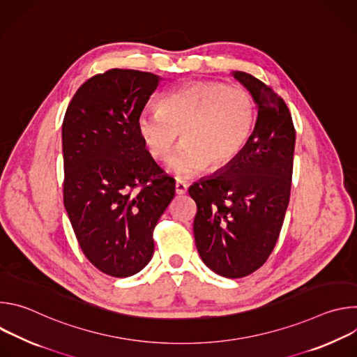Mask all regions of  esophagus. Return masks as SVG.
<instances>
[{"label": "esophagus", "mask_w": 357, "mask_h": 357, "mask_svg": "<svg viewBox=\"0 0 357 357\" xmlns=\"http://www.w3.org/2000/svg\"><path fill=\"white\" fill-rule=\"evenodd\" d=\"M186 190H188V185L185 182H182V181L175 182V192L178 195H183V193H186Z\"/></svg>", "instance_id": "34e87169"}]
</instances>
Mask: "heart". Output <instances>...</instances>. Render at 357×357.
I'll use <instances>...</instances> for the list:
<instances>
[{"label": "heart", "instance_id": "heart-1", "mask_svg": "<svg viewBox=\"0 0 357 357\" xmlns=\"http://www.w3.org/2000/svg\"><path fill=\"white\" fill-rule=\"evenodd\" d=\"M257 107L252 96L241 87L222 82H190L160 101V110H142L137 131L157 160H165L181 132L182 145L168 161L178 178H189L206 167L227 168L241 154L256 126Z\"/></svg>", "mask_w": 357, "mask_h": 357}]
</instances>
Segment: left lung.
Listing matches in <instances>:
<instances>
[{
	"label": "left lung",
	"instance_id": "8db88e82",
	"mask_svg": "<svg viewBox=\"0 0 357 357\" xmlns=\"http://www.w3.org/2000/svg\"><path fill=\"white\" fill-rule=\"evenodd\" d=\"M259 105L252 135L219 175L189 188L196 202L193 234L199 256L212 271L241 278L270 257L289 203L295 128L291 113L270 86L234 72Z\"/></svg>",
	"mask_w": 357,
	"mask_h": 357
}]
</instances>
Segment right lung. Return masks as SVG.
Returning a JSON list of instances; mask_svg holds the SVG:
<instances>
[{
    "mask_svg": "<svg viewBox=\"0 0 357 357\" xmlns=\"http://www.w3.org/2000/svg\"><path fill=\"white\" fill-rule=\"evenodd\" d=\"M160 76L110 69L75 93L62 124L63 203L87 260L112 277L141 271L152 233L175 195V179L154 161L137 119Z\"/></svg>",
    "mask_w": 357,
    "mask_h": 357,
    "instance_id": "right-lung-1",
    "label": "right lung"
}]
</instances>
